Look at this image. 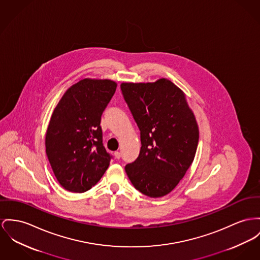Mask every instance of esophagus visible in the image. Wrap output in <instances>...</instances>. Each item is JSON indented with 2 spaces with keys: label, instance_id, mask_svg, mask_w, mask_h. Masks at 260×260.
I'll use <instances>...</instances> for the list:
<instances>
[{
  "label": "esophagus",
  "instance_id": "1",
  "mask_svg": "<svg viewBox=\"0 0 260 260\" xmlns=\"http://www.w3.org/2000/svg\"><path fill=\"white\" fill-rule=\"evenodd\" d=\"M114 156H115V158L120 159V157H121V154H120V152H114Z\"/></svg>",
  "mask_w": 260,
  "mask_h": 260
}]
</instances>
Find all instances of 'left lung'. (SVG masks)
Listing matches in <instances>:
<instances>
[{
	"label": "left lung",
	"instance_id": "1",
	"mask_svg": "<svg viewBox=\"0 0 260 260\" xmlns=\"http://www.w3.org/2000/svg\"><path fill=\"white\" fill-rule=\"evenodd\" d=\"M122 94L141 137V150L125 172L141 193L169 194L189 169L199 129L184 92L168 79L155 83H122Z\"/></svg>",
	"mask_w": 260,
	"mask_h": 260
}]
</instances>
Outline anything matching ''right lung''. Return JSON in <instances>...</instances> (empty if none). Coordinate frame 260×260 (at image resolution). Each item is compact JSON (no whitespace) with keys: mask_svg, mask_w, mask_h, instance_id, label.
<instances>
[{"mask_svg":"<svg viewBox=\"0 0 260 260\" xmlns=\"http://www.w3.org/2000/svg\"><path fill=\"white\" fill-rule=\"evenodd\" d=\"M110 80L84 79L67 89L46 131V155L66 190L90 189L107 170L110 156L103 144L102 115L116 90Z\"/></svg>","mask_w":260,"mask_h":260,"instance_id":"right-lung-1","label":"right lung"}]
</instances>
